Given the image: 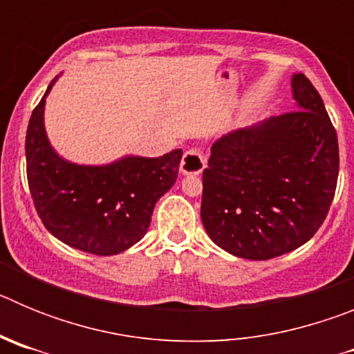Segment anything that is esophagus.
I'll list each match as a JSON object with an SVG mask.
<instances>
[{
	"instance_id": "obj_1",
	"label": "esophagus",
	"mask_w": 354,
	"mask_h": 354,
	"mask_svg": "<svg viewBox=\"0 0 354 354\" xmlns=\"http://www.w3.org/2000/svg\"><path fill=\"white\" fill-rule=\"evenodd\" d=\"M205 168V156L200 149H189L184 152L180 161V174L183 175H200Z\"/></svg>"
}]
</instances>
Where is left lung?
I'll use <instances>...</instances> for the list:
<instances>
[{"instance_id":"left-lung-1","label":"left lung","mask_w":354,"mask_h":354,"mask_svg":"<svg viewBox=\"0 0 354 354\" xmlns=\"http://www.w3.org/2000/svg\"><path fill=\"white\" fill-rule=\"evenodd\" d=\"M290 88L294 111L225 134L202 175L205 232L236 257L268 261L299 248L335 195V127L305 74H292Z\"/></svg>"}]
</instances>
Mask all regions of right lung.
Wrapping results in <instances>:
<instances>
[{"mask_svg":"<svg viewBox=\"0 0 354 354\" xmlns=\"http://www.w3.org/2000/svg\"><path fill=\"white\" fill-rule=\"evenodd\" d=\"M26 131L31 198L44 227L65 245L93 255L126 252L147 234L154 205L177 180L183 150L159 158L124 156L108 165H77L62 158L44 127L46 97Z\"/></svg>","mask_w":354,"mask_h":354,"instance_id":"right-lung-1","label":"right lung"}]
</instances>
